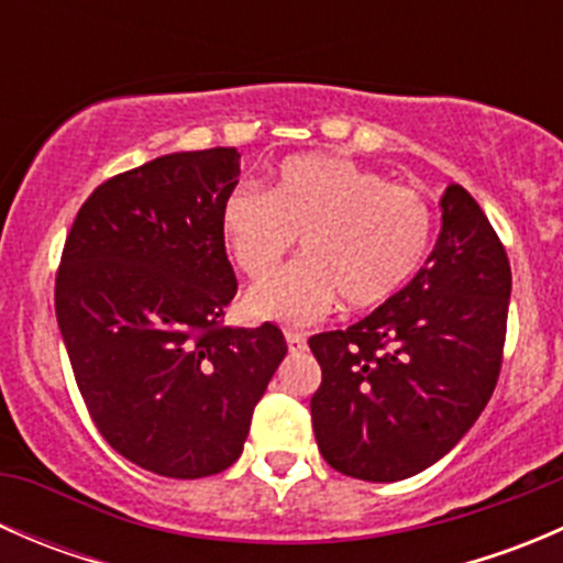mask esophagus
Listing matches in <instances>:
<instances>
[{
  "mask_svg": "<svg viewBox=\"0 0 563 563\" xmlns=\"http://www.w3.org/2000/svg\"><path fill=\"white\" fill-rule=\"evenodd\" d=\"M286 343L291 354H302L308 349V340H305L302 332H294V329H286Z\"/></svg>",
  "mask_w": 563,
  "mask_h": 563,
  "instance_id": "1",
  "label": "esophagus"
}]
</instances>
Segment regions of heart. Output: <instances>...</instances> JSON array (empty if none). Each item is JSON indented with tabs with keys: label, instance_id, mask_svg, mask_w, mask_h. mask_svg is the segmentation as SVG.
<instances>
[{
	"label": "heart",
	"instance_id": "b5f03b06",
	"mask_svg": "<svg viewBox=\"0 0 563 563\" xmlns=\"http://www.w3.org/2000/svg\"><path fill=\"white\" fill-rule=\"evenodd\" d=\"M220 234L253 280L269 275L302 236L305 253L255 286L247 310L283 323H313L338 297L351 310L389 302L433 245V207L417 187L397 185L340 155H297L269 190L242 181L225 196Z\"/></svg>",
	"mask_w": 563,
	"mask_h": 563
}]
</instances>
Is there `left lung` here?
Here are the masks:
<instances>
[{
  "label": "left lung",
  "instance_id": "8db88e82",
  "mask_svg": "<svg viewBox=\"0 0 563 563\" xmlns=\"http://www.w3.org/2000/svg\"><path fill=\"white\" fill-rule=\"evenodd\" d=\"M441 234L411 283L338 332L308 340L321 365L310 400L318 450L334 471L397 482L441 460L496 389L512 269L479 203L441 198Z\"/></svg>",
  "mask_w": 563,
  "mask_h": 563
}]
</instances>
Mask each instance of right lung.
I'll use <instances>...</instances> for the list:
<instances>
[{"label":"right lung","mask_w":563,"mask_h":563,"mask_svg":"<svg viewBox=\"0 0 563 563\" xmlns=\"http://www.w3.org/2000/svg\"><path fill=\"white\" fill-rule=\"evenodd\" d=\"M236 176L234 146L111 176L78 209L56 272V321L95 428L172 479L220 474L242 455L288 351L275 323H223L236 275L220 212Z\"/></svg>","instance_id":"add662e5"}]
</instances>
